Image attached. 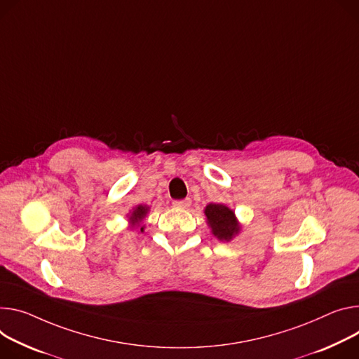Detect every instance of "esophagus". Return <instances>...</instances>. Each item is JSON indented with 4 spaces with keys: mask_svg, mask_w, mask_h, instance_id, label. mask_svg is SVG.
I'll return each instance as SVG.
<instances>
[{
    "mask_svg": "<svg viewBox=\"0 0 359 359\" xmlns=\"http://www.w3.org/2000/svg\"><path fill=\"white\" fill-rule=\"evenodd\" d=\"M190 205H191L190 198H186V199H182V201H173V206L177 208V209H187Z\"/></svg>",
    "mask_w": 359,
    "mask_h": 359,
    "instance_id": "1",
    "label": "esophagus"
}]
</instances>
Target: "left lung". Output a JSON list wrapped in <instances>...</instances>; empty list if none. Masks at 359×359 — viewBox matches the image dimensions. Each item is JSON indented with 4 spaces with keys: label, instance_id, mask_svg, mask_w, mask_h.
Returning a JSON list of instances; mask_svg holds the SVG:
<instances>
[{
    "label": "left lung",
    "instance_id": "8db88e82",
    "mask_svg": "<svg viewBox=\"0 0 359 359\" xmlns=\"http://www.w3.org/2000/svg\"><path fill=\"white\" fill-rule=\"evenodd\" d=\"M205 215L212 227V232L220 241H231L238 232L239 224L235 213L224 205L210 203L206 206Z\"/></svg>",
    "mask_w": 359,
    "mask_h": 359
}]
</instances>
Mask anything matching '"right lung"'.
I'll list each match as a JSON object with an SVG mask.
<instances>
[{
	"instance_id": "right-lung-1",
	"label": "right lung",
	"mask_w": 359,
	"mask_h": 359,
	"mask_svg": "<svg viewBox=\"0 0 359 359\" xmlns=\"http://www.w3.org/2000/svg\"><path fill=\"white\" fill-rule=\"evenodd\" d=\"M147 210H149V208H146V206H142V205H140V206H137V208L133 210L132 216H130V220L133 222V224L140 223V222L144 219V216H146ZM140 231L143 232V227H140Z\"/></svg>"
}]
</instances>
